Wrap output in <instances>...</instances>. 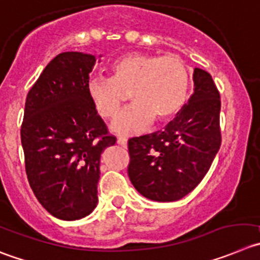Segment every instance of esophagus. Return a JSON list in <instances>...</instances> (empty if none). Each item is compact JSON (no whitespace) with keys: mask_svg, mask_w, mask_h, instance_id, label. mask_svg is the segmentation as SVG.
Wrapping results in <instances>:
<instances>
[{"mask_svg":"<svg viewBox=\"0 0 260 260\" xmlns=\"http://www.w3.org/2000/svg\"><path fill=\"white\" fill-rule=\"evenodd\" d=\"M118 142L119 145H120V146H123V147H127V138H124V137H119L118 138Z\"/></svg>","mask_w":260,"mask_h":260,"instance_id":"1","label":"esophagus"}]
</instances>
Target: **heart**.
<instances>
[{
    "instance_id": "1",
    "label": "heart",
    "mask_w": 260,
    "mask_h": 260,
    "mask_svg": "<svg viewBox=\"0 0 260 260\" xmlns=\"http://www.w3.org/2000/svg\"><path fill=\"white\" fill-rule=\"evenodd\" d=\"M110 79L92 78L87 93L97 114L114 118L123 106L125 93L135 104L111 124L120 135L144 131L152 119L167 122L185 106L190 89V70L176 55L133 52L118 57L109 67Z\"/></svg>"
}]
</instances>
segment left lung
Instances as JSON below:
<instances>
[{
  "mask_svg": "<svg viewBox=\"0 0 260 260\" xmlns=\"http://www.w3.org/2000/svg\"><path fill=\"white\" fill-rule=\"evenodd\" d=\"M193 93L164 131L129 138L128 176L154 201H177L205 177L220 147V97L212 75L193 69Z\"/></svg>",
  "mask_w": 260,
  "mask_h": 260,
  "instance_id": "obj_1",
  "label": "left lung"
}]
</instances>
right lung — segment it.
<instances>
[{"instance_id": "1", "label": "right lung", "mask_w": 260, "mask_h": 260, "mask_svg": "<svg viewBox=\"0 0 260 260\" xmlns=\"http://www.w3.org/2000/svg\"><path fill=\"white\" fill-rule=\"evenodd\" d=\"M94 62L88 53H59L26 94L20 129L26 176L59 219H81L96 208L101 154L116 142L87 93Z\"/></svg>"}]
</instances>
